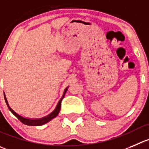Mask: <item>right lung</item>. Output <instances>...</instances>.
I'll return each mask as SVG.
<instances>
[{
  "instance_id": "add662e5",
  "label": "right lung",
  "mask_w": 149,
  "mask_h": 149,
  "mask_svg": "<svg viewBox=\"0 0 149 149\" xmlns=\"http://www.w3.org/2000/svg\"><path fill=\"white\" fill-rule=\"evenodd\" d=\"M68 89V87L65 88V91H64V93H63V95H62V98H61V99L59 100V102H58V104H57V105H56V107L55 109H54V110L51 113H50L49 115H48L47 116H45V117H43V118H25V117L22 116V115H19L18 113H17V112H15V110H13V109L11 108V107L9 106V103H8V101H7V99H6V95L4 93H3V95H4V98H5L6 104V105H7L8 108H9V110L11 111V112H12V113L13 114L15 117H17V118L18 120H20V121H21L23 123H24V124L28 125V126H42V125L45 124V123H47L48 122H49L50 120H51L52 119H54V118H56V117L57 116L58 114H59V111H60V109H61V102H62V99H63L64 96H65V93L67 92Z\"/></svg>"
}]
</instances>
